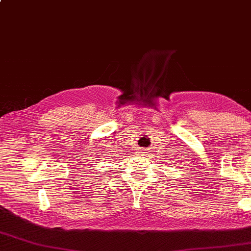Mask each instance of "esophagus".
<instances>
[{"instance_id": "1", "label": "esophagus", "mask_w": 251, "mask_h": 251, "mask_svg": "<svg viewBox=\"0 0 251 251\" xmlns=\"http://www.w3.org/2000/svg\"><path fill=\"white\" fill-rule=\"evenodd\" d=\"M147 152H148L147 149H141V150H140V153H141V154H146Z\"/></svg>"}]
</instances>
